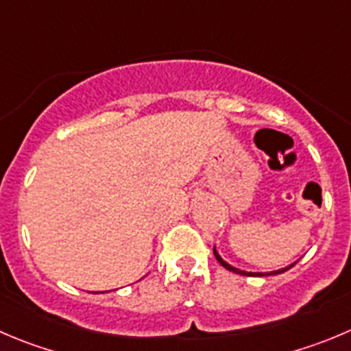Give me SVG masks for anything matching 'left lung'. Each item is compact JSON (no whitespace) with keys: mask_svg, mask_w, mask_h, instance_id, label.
<instances>
[{"mask_svg":"<svg viewBox=\"0 0 351 351\" xmlns=\"http://www.w3.org/2000/svg\"><path fill=\"white\" fill-rule=\"evenodd\" d=\"M213 253H215V258H216V260H218V263H220L221 267H225V268H227V270L234 271V274H239V275H247V277H265V275H277V274H284V271L289 270L291 267H294V265H296V261H294V263L287 265V267L279 268V270H274V271H265V274H261V271H245V270H241V268L232 267L230 263H227V261H225L223 258H221L220 254H218V251H216V245H215V247H213Z\"/></svg>","mask_w":351,"mask_h":351,"instance_id":"left-lung-1","label":"left lung"}]
</instances>
